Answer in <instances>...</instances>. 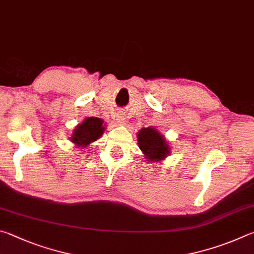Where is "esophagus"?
<instances>
[{"label": "esophagus", "mask_w": 254, "mask_h": 254, "mask_svg": "<svg viewBox=\"0 0 254 254\" xmlns=\"http://www.w3.org/2000/svg\"><path fill=\"white\" fill-rule=\"evenodd\" d=\"M116 122H117L119 125H124L126 123V118H125L124 114H118L117 117H116Z\"/></svg>", "instance_id": "1"}]
</instances>
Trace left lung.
Segmentation results:
<instances>
[{"mask_svg": "<svg viewBox=\"0 0 254 254\" xmlns=\"http://www.w3.org/2000/svg\"><path fill=\"white\" fill-rule=\"evenodd\" d=\"M137 138L147 162H161L170 155L171 148L166 139L154 127L143 128L137 134Z\"/></svg>", "mask_w": 254, "mask_h": 254, "instance_id": "1", "label": "left lung"}]
</instances>
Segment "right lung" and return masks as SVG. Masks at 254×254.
<instances>
[{"label":"right lung","instance_id":"obj_1","mask_svg":"<svg viewBox=\"0 0 254 254\" xmlns=\"http://www.w3.org/2000/svg\"><path fill=\"white\" fill-rule=\"evenodd\" d=\"M104 120L97 117H88L74 128L71 141L78 147L86 148L92 141L100 138L105 131Z\"/></svg>","mask_w":254,"mask_h":254}]
</instances>
